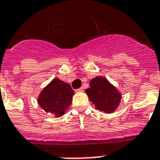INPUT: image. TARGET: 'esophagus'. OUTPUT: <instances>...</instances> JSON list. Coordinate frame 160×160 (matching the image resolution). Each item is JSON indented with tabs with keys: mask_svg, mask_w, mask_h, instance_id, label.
Masks as SVG:
<instances>
[{
	"mask_svg": "<svg viewBox=\"0 0 160 160\" xmlns=\"http://www.w3.org/2000/svg\"><path fill=\"white\" fill-rule=\"evenodd\" d=\"M76 91H78V92H83V91H84V88L83 87L79 88L78 90H76Z\"/></svg>",
	"mask_w": 160,
	"mask_h": 160,
	"instance_id": "obj_1",
	"label": "esophagus"
}]
</instances>
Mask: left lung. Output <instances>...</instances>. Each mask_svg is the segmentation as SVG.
I'll use <instances>...</instances> for the list:
<instances>
[{
	"instance_id": "1",
	"label": "left lung",
	"mask_w": 160,
	"mask_h": 160,
	"mask_svg": "<svg viewBox=\"0 0 160 160\" xmlns=\"http://www.w3.org/2000/svg\"><path fill=\"white\" fill-rule=\"evenodd\" d=\"M95 109L105 113H112L117 109L121 95L105 78L95 77L90 80V87L85 90Z\"/></svg>"
}]
</instances>
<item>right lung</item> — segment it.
<instances>
[{"instance_id":"add662e5","label":"right lung","mask_w":160,"mask_h":160,"mask_svg":"<svg viewBox=\"0 0 160 160\" xmlns=\"http://www.w3.org/2000/svg\"><path fill=\"white\" fill-rule=\"evenodd\" d=\"M74 94L75 92L69 84L55 78L41 91L38 104L45 111L60 117L71 104Z\"/></svg>"}]
</instances>
